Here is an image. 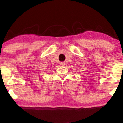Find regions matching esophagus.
I'll return each mask as SVG.
<instances>
[{
    "mask_svg": "<svg viewBox=\"0 0 123 123\" xmlns=\"http://www.w3.org/2000/svg\"><path fill=\"white\" fill-rule=\"evenodd\" d=\"M60 65L62 66H64L65 65V63L64 62H60Z\"/></svg>",
    "mask_w": 123,
    "mask_h": 123,
    "instance_id": "1",
    "label": "esophagus"
}]
</instances>
